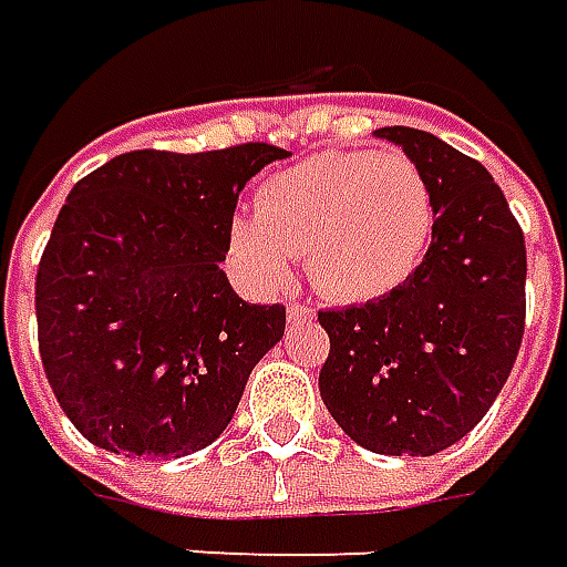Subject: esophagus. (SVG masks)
<instances>
[{
  "mask_svg": "<svg viewBox=\"0 0 567 567\" xmlns=\"http://www.w3.org/2000/svg\"><path fill=\"white\" fill-rule=\"evenodd\" d=\"M287 318H290V324H302V321H311V318H315V309H311V306H302V302H290Z\"/></svg>",
  "mask_w": 567,
  "mask_h": 567,
  "instance_id": "obj_1",
  "label": "esophagus"
}]
</instances>
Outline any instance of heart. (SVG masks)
<instances>
[{
	"mask_svg": "<svg viewBox=\"0 0 567 567\" xmlns=\"http://www.w3.org/2000/svg\"><path fill=\"white\" fill-rule=\"evenodd\" d=\"M436 224L434 189L402 152H321L268 177L230 249L258 287L280 290L306 252L311 284L340 302H374L421 268Z\"/></svg>",
	"mask_w": 567,
	"mask_h": 567,
	"instance_id": "heart-1",
	"label": "heart"
}]
</instances>
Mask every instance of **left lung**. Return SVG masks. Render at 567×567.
I'll return each instance as SVG.
<instances>
[{
	"instance_id": "obj_1",
	"label": "left lung",
	"mask_w": 567,
	"mask_h": 567,
	"mask_svg": "<svg viewBox=\"0 0 567 567\" xmlns=\"http://www.w3.org/2000/svg\"><path fill=\"white\" fill-rule=\"evenodd\" d=\"M434 189L431 249L399 290L318 311L330 352L321 399L381 455L450 450L487 415L524 337V234L489 171L434 133L381 127Z\"/></svg>"
}]
</instances>
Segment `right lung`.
I'll use <instances>...</instances> for the list:
<instances>
[{"instance_id":"obj_1","label":"right lung","mask_w":567,"mask_h":567,"mask_svg":"<svg viewBox=\"0 0 567 567\" xmlns=\"http://www.w3.org/2000/svg\"><path fill=\"white\" fill-rule=\"evenodd\" d=\"M287 158L268 143L124 152L68 193L37 271L49 386L99 450L181 458L224 434L284 306L221 271L239 189Z\"/></svg>"}]
</instances>
